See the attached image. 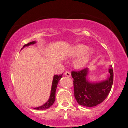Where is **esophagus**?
<instances>
[{"instance_id":"1","label":"esophagus","mask_w":128,"mask_h":128,"mask_svg":"<svg viewBox=\"0 0 128 128\" xmlns=\"http://www.w3.org/2000/svg\"><path fill=\"white\" fill-rule=\"evenodd\" d=\"M64 74L66 75V76H69V77H70L71 76V73H70V72H69V71H66L64 72Z\"/></svg>"}]
</instances>
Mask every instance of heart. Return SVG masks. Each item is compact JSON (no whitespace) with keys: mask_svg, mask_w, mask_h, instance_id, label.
<instances>
[{"mask_svg":"<svg viewBox=\"0 0 128 128\" xmlns=\"http://www.w3.org/2000/svg\"><path fill=\"white\" fill-rule=\"evenodd\" d=\"M88 50V47L82 44L75 45L71 48L70 56L76 57L80 56L74 62L75 66L77 68H82L89 62L93 54L92 50Z\"/></svg>","mask_w":128,"mask_h":128,"instance_id":"1","label":"heart"}]
</instances>
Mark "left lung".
Listing matches in <instances>:
<instances>
[{"mask_svg":"<svg viewBox=\"0 0 128 128\" xmlns=\"http://www.w3.org/2000/svg\"><path fill=\"white\" fill-rule=\"evenodd\" d=\"M110 66L109 78L96 84H91L86 80L87 68L80 71H72L74 96L80 105L88 107H94L100 104L107 98L111 91L114 80L113 68L112 66Z\"/></svg>","mask_w":128,"mask_h":128,"instance_id":"8db88e82","label":"left lung"}]
</instances>
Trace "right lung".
<instances>
[{
  "label": "right lung",
  "instance_id": "obj_1",
  "mask_svg": "<svg viewBox=\"0 0 128 128\" xmlns=\"http://www.w3.org/2000/svg\"><path fill=\"white\" fill-rule=\"evenodd\" d=\"M35 44V41H33V42H30L28 44H25V45L23 47L29 46L30 44ZM62 74L60 75H55L53 77V82H52V90H51V94H50V96L47 102L45 104L42 105V106H40L39 107L34 108V109L36 110H46L48 109L49 108L50 106L53 105L54 102L55 101V98H56V88H57V85L58 84V82L59 80H60L61 78H62Z\"/></svg>",
  "mask_w": 128,
  "mask_h": 128
}]
</instances>
